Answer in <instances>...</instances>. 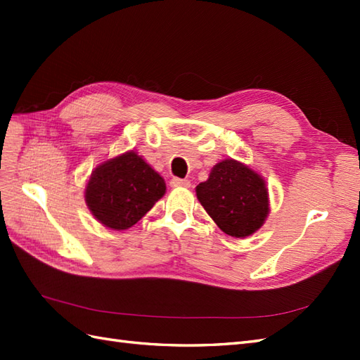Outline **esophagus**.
Returning a JSON list of instances; mask_svg holds the SVG:
<instances>
[{
	"label": "esophagus",
	"mask_w": 360,
	"mask_h": 360,
	"mask_svg": "<svg viewBox=\"0 0 360 360\" xmlns=\"http://www.w3.org/2000/svg\"><path fill=\"white\" fill-rule=\"evenodd\" d=\"M170 184L173 186V187H190V181L188 179H181V178H173L172 181H170Z\"/></svg>",
	"instance_id": "34e87169"
}]
</instances>
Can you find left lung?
Returning a JSON list of instances; mask_svg holds the SVG:
<instances>
[{
    "label": "left lung",
    "mask_w": 360,
    "mask_h": 360,
    "mask_svg": "<svg viewBox=\"0 0 360 360\" xmlns=\"http://www.w3.org/2000/svg\"><path fill=\"white\" fill-rule=\"evenodd\" d=\"M196 196L221 231L235 238L257 232L269 213L263 178L233 159L213 167Z\"/></svg>",
    "instance_id": "1"
}]
</instances>
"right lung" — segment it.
I'll return each instance as SVG.
<instances>
[{"label": "right lung", "instance_id": "obj_1", "mask_svg": "<svg viewBox=\"0 0 360 360\" xmlns=\"http://www.w3.org/2000/svg\"><path fill=\"white\" fill-rule=\"evenodd\" d=\"M165 193V182L134 151L106 160L91 174L85 200L106 227L125 231L134 226Z\"/></svg>", "mask_w": 360, "mask_h": 360}]
</instances>
